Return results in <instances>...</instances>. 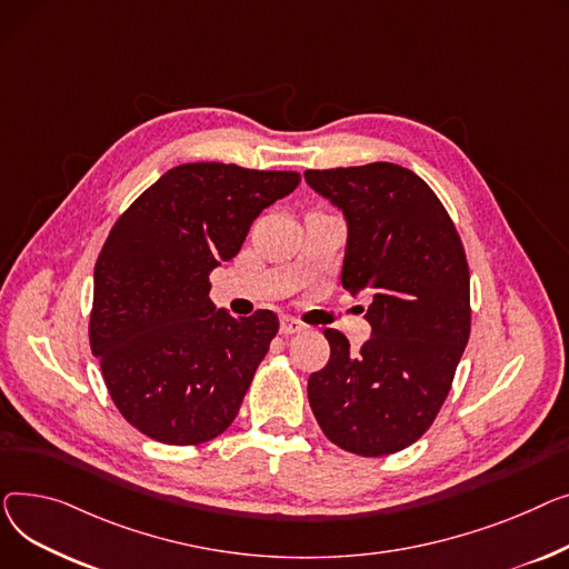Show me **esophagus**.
I'll return each mask as SVG.
<instances>
[{"label": "esophagus", "mask_w": 569, "mask_h": 569, "mask_svg": "<svg viewBox=\"0 0 569 569\" xmlns=\"http://www.w3.org/2000/svg\"><path fill=\"white\" fill-rule=\"evenodd\" d=\"M306 323L298 321L296 317H282L280 319V332L282 336H296V332H303Z\"/></svg>", "instance_id": "esophagus-1"}]
</instances>
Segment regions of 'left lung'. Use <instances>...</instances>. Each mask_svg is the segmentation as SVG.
I'll list each match as a JSON object with an SVG mask.
<instances>
[{
    "mask_svg": "<svg viewBox=\"0 0 569 569\" xmlns=\"http://www.w3.org/2000/svg\"><path fill=\"white\" fill-rule=\"evenodd\" d=\"M347 220L342 287L370 291L372 338L360 351L326 328L330 360L308 379L312 413L347 452L383 457L431 427L471 336V276L441 199L407 167L308 170Z\"/></svg>",
    "mask_w": 569,
    "mask_h": 569,
    "instance_id": "1",
    "label": "left lung"
}]
</instances>
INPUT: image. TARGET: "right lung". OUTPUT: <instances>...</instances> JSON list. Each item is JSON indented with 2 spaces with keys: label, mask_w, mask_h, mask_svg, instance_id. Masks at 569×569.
<instances>
[{
  "label": "right lung",
  "mask_w": 569,
  "mask_h": 569,
  "mask_svg": "<svg viewBox=\"0 0 569 569\" xmlns=\"http://www.w3.org/2000/svg\"><path fill=\"white\" fill-rule=\"evenodd\" d=\"M298 183V172L186 162L114 222L93 269L89 342L119 413L149 439L199 446L237 418L280 323L271 310L216 308L209 276Z\"/></svg>",
  "instance_id": "obj_1"
}]
</instances>
